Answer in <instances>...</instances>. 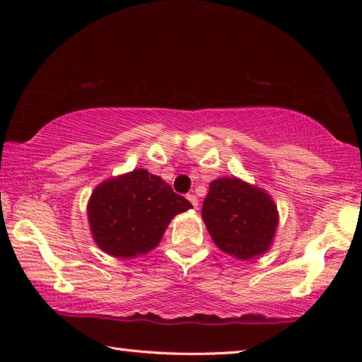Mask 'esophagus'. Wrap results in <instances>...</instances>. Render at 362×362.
Returning a JSON list of instances; mask_svg holds the SVG:
<instances>
[{"mask_svg": "<svg viewBox=\"0 0 362 362\" xmlns=\"http://www.w3.org/2000/svg\"><path fill=\"white\" fill-rule=\"evenodd\" d=\"M187 198H188L189 203H192L194 207H198V198H196L194 194H187Z\"/></svg>", "mask_w": 362, "mask_h": 362, "instance_id": "esophagus-1", "label": "esophagus"}]
</instances>
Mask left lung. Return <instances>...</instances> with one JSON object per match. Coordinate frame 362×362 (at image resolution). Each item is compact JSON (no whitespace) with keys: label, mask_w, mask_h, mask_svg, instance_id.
<instances>
[{"label":"left lung","mask_w":362,"mask_h":362,"mask_svg":"<svg viewBox=\"0 0 362 362\" xmlns=\"http://www.w3.org/2000/svg\"><path fill=\"white\" fill-rule=\"evenodd\" d=\"M201 214L214 243L243 260L265 252L278 225L276 206L263 189L228 177L211 182Z\"/></svg>","instance_id":"8db88e82"}]
</instances>
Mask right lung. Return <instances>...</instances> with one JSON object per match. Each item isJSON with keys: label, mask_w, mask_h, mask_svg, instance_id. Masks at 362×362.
I'll use <instances>...</instances> for the list:
<instances>
[{"label": "right lung", "mask_w": 362, "mask_h": 362, "mask_svg": "<svg viewBox=\"0 0 362 362\" xmlns=\"http://www.w3.org/2000/svg\"><path fill=\"white\" fill-rule=\"evenodd\" d=\"M189 207L192 203L158 175L136 169L97 187L88 217L99 247L126 259L156 247L170 218Z\"/></svg>", "instance_id": "obj_1"}]
</instances>
